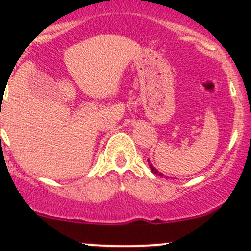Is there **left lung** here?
I'll use <instances>...</instances> for the list:
<instances>
[{"mask_svg": "<svg viewBox=\"0 0 251 251\" xmlns=\"http://www.w3.org/2000/svg\"><path fill=\"white\" fill-rule=\"evenodd\" d=\"M148 161V164H150V168H151V171H152L153 172V174H154V175H157V176H160V177H166V178H168V176H164V175L163 174H161V172H159L158 171V170L157 169H155L154 168V166H153L152 165V164H151L150 163V160H147Z\"/></svg>", "mask_w": 251, "mask_h": 251, "instance_id": "1", "label": "left lung"}]
</instances>
